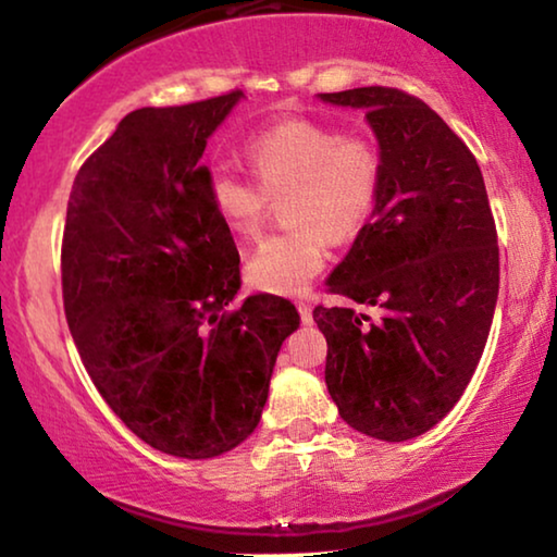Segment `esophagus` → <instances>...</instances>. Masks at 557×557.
<instances>
[{
  "label": "esophagus",
  "mask_w": 557,
  "mask_h": 557,
  "mask_svg": "<svg viewBox=\"0 0 557 557\" xmlns=\"http://www.w3.org/2000/svg\"><path fill=\"white\" fill-rule=\"evenodd\" d=\"M297 310H300V318L305 325H310L312 322V305L310 302H297Z\"/></svg>",
  "instance_id": "1"
}]
</instances>
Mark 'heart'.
I'll list each match as a JSON object with an SVG mask.
<instances>
[{
  "label": "heart",
  "instance_id": "1",
  "mask_svg": "<svg viewBox=\"0 0 557 557\" xmlns=\"http://www.w3.org/2000/svg\"><path fill=\"white\" fill-rule=\"evenodd\" d=\"M255 181L214 164L207 172V197L235 235L260 230L270 199L285 197L287 232L272 235L247 260V282L262 293L297 295L320 275L330 237L352 239L375 214L383 157L368 135L312 120H285L247 145Z\"/></svg>",
  "mask_w": 557,
  "mask_h": 557
}]
</instances>
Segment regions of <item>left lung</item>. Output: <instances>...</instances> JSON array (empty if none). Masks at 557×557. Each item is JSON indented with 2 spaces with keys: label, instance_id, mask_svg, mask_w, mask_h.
<instances>
[{
  "label": "left lung",
  "instance_id": "1",
  "mask_svg": "<svg viewBox=\"0 0 557 557\" xmlns=\"http://www.w3.org/2000/svg\"><path fill=\"white\" fill-rule=\"evenodd\" d=\"M362 110L383 157L375 214L327 289L362 307H314L325 383L362 435L405 443L455 408L483 358L500 257L483 172L422 99L393 87L318 95Z\"/></svg>",
  "mask_w": 557,
  "mask_h": 557
}]
</instances>
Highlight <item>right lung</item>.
Returning <instances> with one entry per match:
<instances>
[{
  "mask_svg": "<svg viewBox=\"0 0 557 557\" xmlns=\"http://www.w3.org/2000/svg\"><path fill=\"white\" fill-rule=\"evenodd\" d=\"M245 95L129 112L74 177L62 243L66 325L99 395L154 450L207 460L255 433L295 305L227 312L239 252L202 152Z\"/></svg>",
  "mask_w": 557,
  "mask_h": 557,
  "instance_id": "right-lung-1",
  "label": "right lung"
}]
</instances>
